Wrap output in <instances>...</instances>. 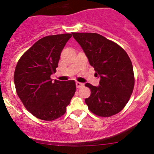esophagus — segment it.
<instances>
[{
  "label": "esophagus",
  "mask_w": 154,
  "mask_h": 154,
  "mask_svg": "<svg viewBox=\"0 0 154 154\" xmlns=\"http://www.w3.org/2000/svg\"><path fill=\"white\" fill-rule=\"evenodd\" d=\"M76 86H77V88H81L84 86V84H83V83L77 82H76Z\"/></svg>",
  "instance_id": "34e87169"
}]
</instances>
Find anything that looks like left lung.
Returning a JSON list of instances; mask_svg holds the SVG:
<instances>
[{
	"instance_id": "8db88e82",
	"label": "left lung",
	"mask_w": 154,
	"mask_h": 154,
	"mask_svg": "<svg viewBox=\"0 0 154 154\" xmlns=\"http://www.w3.org/2000/svg\"><path fill=\"white\" fill-rule=\"evenodd\" d=\"M100 77L98 86L86 83L91 94L85 98L88 109L95 115L109 117L121 111L133 91V67L122 48L97 33L72 32Z\"/></svg>"
}]
</instances>
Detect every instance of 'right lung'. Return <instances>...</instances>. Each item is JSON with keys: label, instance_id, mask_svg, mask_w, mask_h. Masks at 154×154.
<instances>
[{"label": "right lung", "instance_id": "right-lung-1", "mask_svg": "<svg viewBox=\"0 0 154 154\" xmlns=\"http://www.w3.org/2000/svg\"><path fill=\"white\" fill-rule=\"evenodd\" d=\"M72 34L49 35L37 41L16 66L14 84L24 106L38 119L52 121L65 114L75 95L74 80L52 82L63 47Z\"/></svg>", "mask_w": 154, "mask_h": 154}]
</instances>
